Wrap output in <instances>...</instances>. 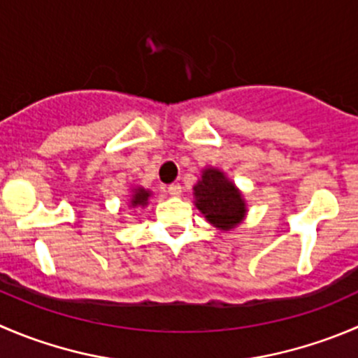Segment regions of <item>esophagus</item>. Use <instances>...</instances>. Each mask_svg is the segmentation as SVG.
<instances>
[{"label": "esophagus", "mask_w": 358, "mask_h": 358, "mask_svg": "<svg viewBox=\"0 0 358 358\" xmlns=\"http://www.w3.org/2000/svg\"><path fill=\"white\" fill-rule=\"evenodd\" d=\"M168 194L173 197L182 196V185H180V183H173V185L168 187Z\"/></svg>", "instance_id": "1"}]
</instances>
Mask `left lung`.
Listing matches in <instances>:
<instances>
[{
	"label": "left lung",
	"instance_id": "8db88e82",
	"mask_svg": "<svg viewBox=\"0 0 358 358\" xmlns=\"http://www.w3.org/2000/svg\"><path fill=\"white\" fill-rule=\"evenodd\" d=\"M196 206L211 225L222 231H231L243 222L246 203L238 187L217 168H204L194 185Z\"/></svg>",
	"mask_w": 358,
	"mask_h": 358
}]
</instances>
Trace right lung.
I'll return each instance as SVG.
<instances>
[{"instance_id":"1","label":"right lung","mask_w":358,"mask_h":358,"mask_svg":"<svg viewBox=\"0 0 358 358\" xmlns=\"http://www.w3.org/2000/svg\"><path fill=\"white\" fill-rule=\"evenodd\" d=\"M150 190L143 189V187H138V189H133V196H131V206H147L148 197H150Z\"/></svg>"}]
</instances>
